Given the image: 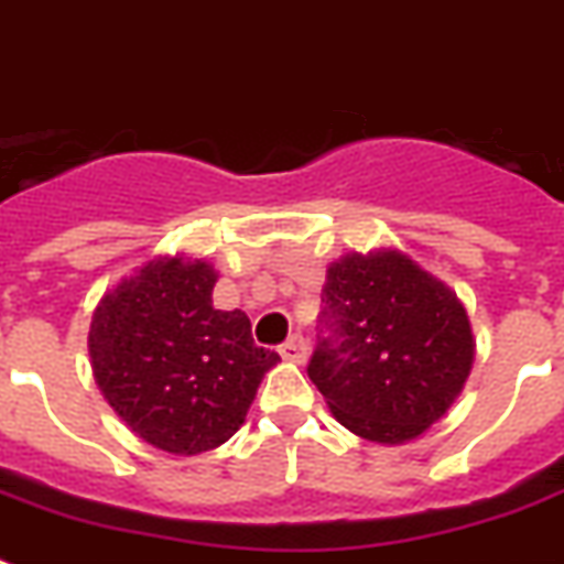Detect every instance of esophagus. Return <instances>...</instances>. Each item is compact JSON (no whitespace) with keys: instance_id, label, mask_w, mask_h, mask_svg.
<instances>
[{"instance_id":"obj_1","label":"esophagus","mask_w":564,"mask_h":564,"mask_svg":"<svg viewBox=\"0 0 564 564\" xmlns=\"http://www.w3.org/2000/svg\"><path fill=\"white\" fill-rule=\"evenodd\" d=\"M281 356L286 361H304L306 359V341L304 336H290L286 341L281 345Z\"/></svg>"}]
</instances>
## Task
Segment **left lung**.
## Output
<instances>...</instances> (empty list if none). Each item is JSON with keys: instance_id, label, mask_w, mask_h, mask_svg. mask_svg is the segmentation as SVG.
<instances>
[{"instance_id": "8db88e82", "label": "left lung", "mask_w": 564, "mask_h": 564, "mask_svg": "<svg viewBox=\"0 0 564 564\" xmlns=\"http://www.w3.org/2000/svg\"><path fill=\"white\" fill-rule=\"evenodd\" d=\"M322 304L327 336L306 373L345 429L397 446L452 409L475 338L446 283L402 251L347 254L327 269Z\"/></svg>"}]
</instances>
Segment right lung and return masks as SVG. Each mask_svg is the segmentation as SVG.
Listing matches in <instances>:
<instances>
[{
	"label": "right lung",
	"instance_id": "add662e5",
	"mask_svg": "<svg viewBox=\"0 0 564 564\" xmlns=\"http://www.w3.org/2000/svg\"><path fill=\"white\" fill-rule=\"evenodd\" d=\"M214 283L205 260L159 258L91 313V373L104 400L141 441L171 455L226 443L281 361L254 345L249 315L214 310Z\"/></svg>",
	"mask_w": 564,
	"mask_h": 564
}]
</instances>
